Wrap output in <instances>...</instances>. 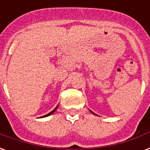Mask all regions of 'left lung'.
I'll return each mask as SVG.
<instances>
[{
    "label": "left lung",
    "instance_id": "8db88e82",
    "mask_svg": "<svg viewBox=\"0 0 150 150\" xmlns=\"http://www.w3.org/2000/svg\"><path fill=\"white\" fill-rule=\"evenodd\" d=\"M91 113H93V112H92V111H91ZM93 114H95V113H93Z\"/></svg>",
    "mask_w": 150,
    "mask_h": 150
}]
</instances>
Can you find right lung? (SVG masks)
<instances>
[{"instance_id":"add662e5","label":"right lung","mask_w":150,"mask_h":150,"mask_svg":"<svg viewBox=\"0 0 150 150\" xmlns=\"http://www.w3.org/2000/svg\"><path fill=\"white\" fill-rule=\"evenodd\" d=\"M56 109H57V106H56V107H55V109L53 110L52 111V112H50L49 114H47V115H44V116H43V117H47V116H49V115H52V114H53V113H54V112H55V110H56Z\"/></svg>"}]
</instances>
